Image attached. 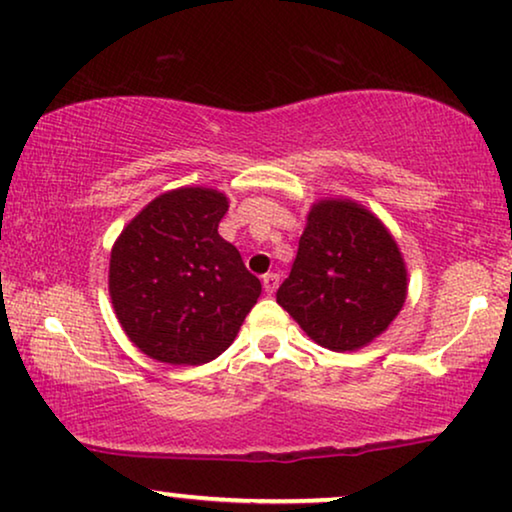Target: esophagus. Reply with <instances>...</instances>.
<instances>
[{
	"instance_id": "obj_1",
	"label": "esophagus",
	"mask_w": 512,
	"mask_h": 512,
	"mask_svg": "<svg viewBox=\"0 0 512 512\" xmlns=\"http://www.w3.org/2000/svg\"><path fill=\"white\" fill-rule=\"evenodd\" d=\"M278 273H264L262 276V285H264V292L266 294H273L278 290Z\"/></svg>"
}]
</instances>
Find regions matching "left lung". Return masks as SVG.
Listing matches in <instances>:
<instances>
[{"label": "left lung", "instance_id": "8db88e82", "mask_svg": "<svg viewBox=\"0 0 512 512\" xmlns=\"http://www.w3.org/2000/svg\"><path fill=\"white\" fill-rule=\"evenodd\" d=\"M276 301L315 343L357 350L397 318L406 301V266L376 215L352 201H320L308 213Z\"/></svg>", "mask_w": 512, "mask_h": 512}]
</instances>
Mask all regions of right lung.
<instances>
[{"label":"right lung","mask_w":512,"mask_h":512,"mask_svg":"<svg viewBox=\"0 0 512 512\" xmlns=\"http://www.w3.org/2000/svg\"><path fill=\"white\" fill-rule=\"evenodd\" d=\"M227 197L181 187L143 208L115 241L109 290L125 334L148 357L206 364L222 355L262 283L218 234Z\"/></svg>","instance_id":"obj_1"}]
</instances>
